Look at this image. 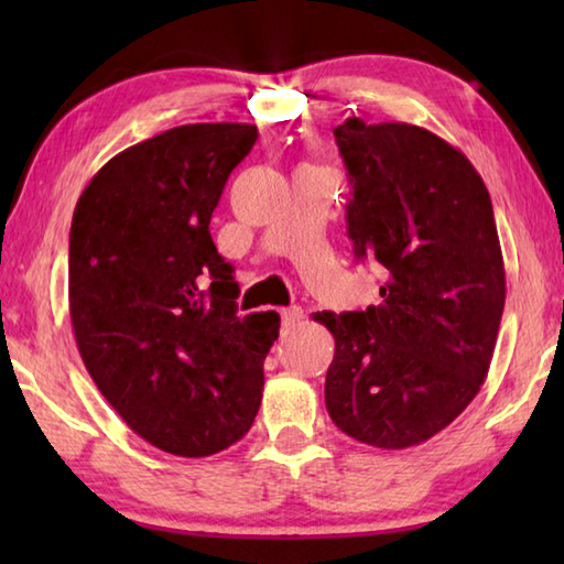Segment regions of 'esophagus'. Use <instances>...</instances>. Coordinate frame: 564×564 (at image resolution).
I'll use <instances>...</instances> for the list:
<instances>
[{
	"label": "esophagus",
	"instance_id": "esophagus-1",
	"mask_svg": "<svg viewBox=\"0 0 564 564\" xmlns=\"http://www.w3.org/2000/svg\"><path fill=\"white\" fill-rule=\"evenodd\" d=\"M301 318H303V311L299 308V305H291V308H283V311H281L283 328H293L295 323H299Z\"/></svg>",
	"mask_w": 564,
	"mask_h": 564
}]
</instances>
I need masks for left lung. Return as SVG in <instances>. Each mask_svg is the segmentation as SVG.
<instances>
[{"mask_svg": "<svg viewBox=\"0 0 564 564\" xmlns=\"http://www.w3.org/2000/svg\"><path fill=\"white\" fill-rule=\"evenodd\" d=\"M348 169V238L386 269L380 305L316 313L336 338L333 423L403 451L441 433L488 376L505 308L492 202L463 151L413 123L333 129Z\"/></svg>", "mask_w": 564, "mask_h": 564, "instance_id": "1", "label": "left lung"}]
</instances>
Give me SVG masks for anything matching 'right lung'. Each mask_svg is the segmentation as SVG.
I'll use <instances>...</instances> for the list:
<instances>
[{
    "mask_svg": "<svg viewBox=\"0 0 564 564\" xmlns=\"http://www.w3.org/2000/svg\"><path fill=\"white\" fill-rule=\"evenodd\" d=\"M259 139L253 123H186L123 149L89 181L69 231V313L109 405L159 451L206 457L261 405L275 311L238 316L212 214Z\"/></svg>",
    "mask_w": 564,
    "mask_h": 564,
    "instance_id": "add662e5",
    "label": "right lung"
}]
</instances>
